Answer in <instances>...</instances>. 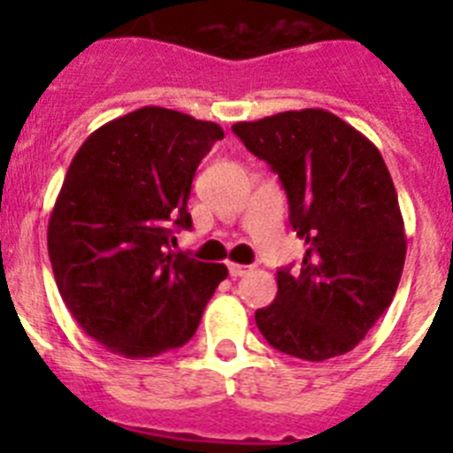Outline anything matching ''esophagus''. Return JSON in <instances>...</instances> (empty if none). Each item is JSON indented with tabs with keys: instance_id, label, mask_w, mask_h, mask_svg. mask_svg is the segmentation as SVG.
Returning <instances> with one entry per match:
<instances>
[{
	"instance_id": "1",
	"label": "esophagus",
	"mask_w": 453,
	"mask_h": 453,
	"mask_svg": "<svg viewBox=\"0 0 453 453\" xmlns=\"http://www.w3.org/2000/svg\"><path fill=\"white\" fill-rule=\"evenodd\" d=\"M250 272H251L250 265H240V263H229V274L234 276V279H238V276L250 274Z\"/></svg>"
}]
</instances>
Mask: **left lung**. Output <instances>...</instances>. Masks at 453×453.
<instances>
[{"label":"left lung","mask_w":453,"mask_h":453,"mask_svg":"<svg viewBox=\"0 0 453 453\" xmlns=\"http://www.w3.org/2000/svg\"><path fill=\"white\" fill-rule=\"evenodd\" d=\"M279 174L306 254L276 272L274 302L256 326L274 349L326 361L354 349L397 292L406 231L381 151L324 108L231 127Z\"/></svg>","instance_id":"left-lung-1"}]
</instances>
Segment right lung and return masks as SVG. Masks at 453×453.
Here are the masks:
<instances>
[{
	"instance_id": "obj_1",
	"label": "right lung",
	"mask_w": 453,
	"mask_h": 453,
	"mask_svg": "<svg viewBox=\"0 0 453 453\" xmlns=\"http://www.w3.org/2000/svg\"><path fill=\"white\" fill-rule=\"evenodd\" d=\"M222 138L215 122L145 106L92 131L72 158L47 250L67 311L108 351L151 358L186 345L229 274L170 250L192 226L197 165Z\"/></svg>"
}]
</instances>
